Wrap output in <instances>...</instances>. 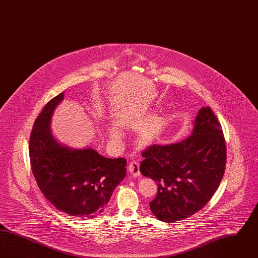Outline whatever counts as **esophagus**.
<instances>
[{
    "instance_id": "obj_1",
    "label": "esophagus",
    "mask_w": 258,
    "mask_h": 258,
    "mask_svg": "<svg viewBox=\"0 0 258 258\" xmlns=\"http://www.w3.org/2000/svg\"><path fill=\"white\" fill-rule=\"evenodd\" d=\"M128 171L136 178L140 176V169H139V163L137 161H132L128 164Z\"/></svg>"
}]
</instances>
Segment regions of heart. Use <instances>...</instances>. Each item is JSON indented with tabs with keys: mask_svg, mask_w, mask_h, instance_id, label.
<instances>
[{
	"mask_svg": "<svg viewBox=\"0 0 258 258\" xmlns=\"http://www.w3.org/2000/svg\"><path fill=\"white\" fill-rule=\"evenodd\" d=\"M108 133H109V136H110L111 139H113V140L118 139L119 136L121 135L120 128L116 124H114V123L110 124V126L108 128Z\"/></svg>",
	"mask_w": 258,
	"mask_h": 258,
	"instance_id": "b5f03b06",
	"label": "heart"
}]
</instances>
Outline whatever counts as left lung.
<instances>
[{
    "mask_svg": "<svg viewBox=\"0 0 258 258\" xmlns=\"http://www.w3.org/2000/svg\"><path fill=\"white\" fill-rule=\"evenodd\" d=\"M143 176L158 184L150 202L157 219L174 222L203 208L218 189L224 174L226 147L221 124L212 109L198 111L191 135L166 145H152L142 153Z\"/></svg>",
    "mask_w": 258,
    "mask_h": 258,
    "instance_id": "obj_1",
    "label": "left lung"
}]
</instances>
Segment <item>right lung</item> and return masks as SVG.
<instances>
[{
  "label": "right lung",
  "mask_w": 258,
  "mask_h": 258,
  "mask_svg": "<svg viewBox=\"0 0 258 258\" xmlns=\"http://www.w3.org/2000/svg\"><path fill=\"white\" fill-rule=\"evenodd\" d=\"M63 93L52 98L35 121L29 154L37 185L55 208L70 216L95 218L106 208L115 187L125 177L126 160L108 159L93 148L60 143L51 118Z\"/></svg>",
  "instance_id": "1"
}]
</instances>
